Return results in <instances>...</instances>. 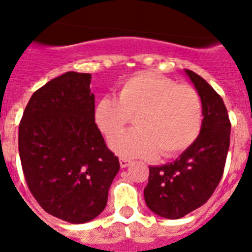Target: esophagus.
Returning <instances> with one entry per match:
<instances>
[{
	"instance_id": "1",
	"label": "esophagus",
	"mask_w": 252,
	"mask_h": 252,
	"mask_svg": "<svg viewBox=\"0 0 252 252\" xmlns=\"http://www.w3.org/2000/svg\"><path fill=\"white\" fill-rule=\"evenodd\" d=\"M130 165V161L129 159H126V158H120V166H122L123 168L126 167V166Z\"/></svg>"
}]
</instances>
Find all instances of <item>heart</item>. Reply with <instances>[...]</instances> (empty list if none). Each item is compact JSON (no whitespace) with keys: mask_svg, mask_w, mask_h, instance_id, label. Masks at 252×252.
<instances>
[{"mask_svg":"<svg viewBox=\"0 0 252 252\" xmlns=\"http://www.w3.org/2000/svg\"><path fill=\"white\" fill-rule=\"evenodd\" d=\"M134 116V128L111 141L126 158H152L182 153L201 132L204 107L192 86L153 73H140L120 85L119 95L104 96L94 108V122L107 138L115 137Z\"/></svg>","mask_w":252,"mask_h":252,"instance_id":"heart-1","label":"heart"}]
</instances>
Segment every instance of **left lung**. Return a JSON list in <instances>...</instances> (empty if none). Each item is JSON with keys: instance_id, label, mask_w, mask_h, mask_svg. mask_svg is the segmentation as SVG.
Instances as JSON below:
<instances>
[{"instance_id": "obj_1", "label": "left lung", "mask_w": 252, "mask_h": 252, "mask_svg": "<svg viewBox=\"0 0 252 252\" xmlns=\"http://www.w3.org/2000/svg\"><path fill=\"white\" fill-rule=\"evenodd\" d=\"M201 96V132L174 162L149 166L145 203L156 215L168 220L184 217L208 201L222 178L230 145V120L222 98L192 70H184Z\"/></svg>"}]
</instances>
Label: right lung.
<instances>
[{
	"mask_svg": "<svg viewBox=\"0 0 252 252\" xmlns=\"http://www.w3.org/2000/svg\"><path fill=\"white\" fill-rule=\"evenodd\" d=\"M91 74L66 72L30 98L18 148L30 191L47 213L70 223L106 208L120 168L94 122Z\"/></svg>",
	"mask_w": 252,
	"mask_h": 252,
	"instance_id": "add662e5",
	"label": "right lung"
}]
</instances>
